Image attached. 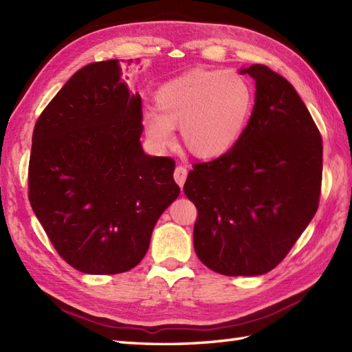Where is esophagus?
I'll list each match as a JSON object with an SVG mask.
<instances>
[{"label":"esophagus","mask_w":352,"mask_h":352,"mask_svg":"<svg viewBox=\"0 0 352 352\" xmlns=\"http://www.w3.org/2000/svg\"><path fill=\"white\" fill-rule=\"evenodd\" d=\"M174 178H175V182L178 183V186L183 188L186 178H188V169H186L184 166H177L175 170H174Z\"/></svg>","instance_id":"34e87169"}]
</instances>
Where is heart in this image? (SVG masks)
Listing matches in <instances>:
<instances>
[{"label":"heart","mask_w":352,"mask_h":352,"mask_svg":"<svg viewBox=\"0 0 352 352\" xmlns=\"http://www.w3.org/2000/svg\"><path fill=\"white\" fill-rule=\"evenodd\" d=\"M155 109L142 113V126L157 148L174 145L180 129L186 149L198 159H216L236 145L248 125L254 92L233 71L195 69L159 87Z\"/></svg>","instance_id":"obj_1"}]
</instances>
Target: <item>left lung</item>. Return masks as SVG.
I'll return each mask as SVG.
<instances>
[{
  "mask_svg": "<svg viewBox=\"0 0 352 352\" xmlns=\"http://www.w3.org/2000/svg\"><path fill=\"white\" fill-rule=\"evenodd\" d=\"M250 122L228 153L195 163L184 193L198 210L193 246L212 271L261 275L280 263L319 206L322 139L289 81L265 65Z\"/></svg>",
  "mask_w": 352,
  "mask_h": 352,
  "instance_id": "8db88e82",
  "label": "left lung"
}]
</instances>
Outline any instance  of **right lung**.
<instances>
[{"label": "right lung", "instance_id": "1", "mask_svg": "<svg viewBox=\"0 0 352 352\" xmlns=\"http://www.w3.org/2000/svg\"><path fill=\"white\" fill-rule=\"evenodd\" d=\"M142 130L140 95L130 94L118 60L77 71L36 121L30 204L58 256L80 272L130 271L180 195L175 162L146 155Z\"/></svg>", "mask_w": 352, "mask_h": 352}]
</instances>
